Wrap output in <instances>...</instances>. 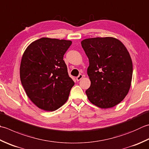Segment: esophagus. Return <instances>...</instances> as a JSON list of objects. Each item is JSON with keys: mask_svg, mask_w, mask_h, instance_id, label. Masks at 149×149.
<instances>
[{"mask_svg": "<svg viewBox=\"0 0 149 149\" xmlns=\"http://www.w3.org/2000/svg\"><path fill=\"white\" fill-rule=\"evenodd\" d=\"M83 75H82V74H80V75H79L78 76L76 77V80H77V81H80L81 79L83 78Z\"/></svg>", "mask_w": 149, "mask_h": 149, "instance_id": "1", "label": "esophagus"}]
</instances>
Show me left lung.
<instances>
[{
	"mask_svg": "<svg viewBox=\"0 0 149 149\" xmlns=\"http://www.w3.org/2000/svg\"><path fill=\"white\" fill-rule=\"evenodd\" d=\"M81 46L89 59L88 100L101 109L117 105L126 97L132 81V62L127 49L110 37L84 39Z\"/></svg>",
	"mask_w": 149,
	"mask_h": 149,
	"instance_id": "obj_1",
	"label": "left lung"
}]
</instances>
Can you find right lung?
<instances>
[{"instance_id":"right-lung-1","label":"right lung","mask_w":149,"mask_h":149,"mask_svg":"<svg viewBox=\"0 0 149 149\" xmlns=\"http://www.w3.org/2000/svg\"><path fill=\"white\" fill-rule=\"evenodd\" d=\"M71 40L42 37L29 45L22 55L20 78L26 95L39 107L54 111L68 100L74 85L64 55Z\"/></svg>"}]
</instances>
